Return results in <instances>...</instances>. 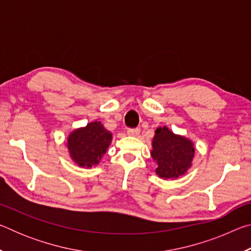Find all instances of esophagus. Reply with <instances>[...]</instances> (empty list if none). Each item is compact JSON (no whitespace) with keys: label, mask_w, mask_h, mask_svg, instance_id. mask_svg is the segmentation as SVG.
I'll return each instance as SVG.
<instances>
[{"label":"esophagus","mask_w":251,"mask_h":251,"mask_svg":"<svg viewBox=\"0 0 251 251\" xmlns=\"http://www.w3.org/2000/svg\"><path fill=\"white\" fill-rule=\"evenodd\" d=\"M139 128H128L127 129V134L129 136H137L139 134Z\"/></svg>","instance_id":"1"}]
</instances>
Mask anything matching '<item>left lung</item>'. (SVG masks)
<instances>
[{"label":"left lung","mask_w":251,"mask_h":251,"mask_svg":"<svg viewBox=\"0 0 251 251\" xmlns=\"http://www.w3.org/2000/svg\"><path fill=\"white\" fill-rule=\"evenodd\" d=\"M151 155L157 163L156 174L160 178H178L192 166L194 143L184 136L174 134L166 126L158 127L152 138Z\"/></svg>","instance_id":"left-lung-1"}]
</instances>
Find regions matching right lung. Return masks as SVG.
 <instances>
[{"instance_id":"right-lung-1","label":"right lung","mask_w":251,"mask_h":251,"mask_svg":"<svg viewBox=\"0 0 251 251\" xmlns=\"http://www.w3.org/2000/svg\"><path fill=\"white\" fill-rule=\"evenodd\" d=\"M112 133L100 122H92L82 128L72 131L67 139L70 156L80 167L99 165L112 143Z\"/></svg>"}]
</instances>
